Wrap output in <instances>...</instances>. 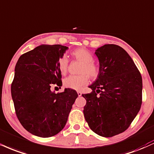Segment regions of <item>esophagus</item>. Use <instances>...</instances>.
<instances>
[{
    "label": "esophagus",
    "mask_w": 154,
    "mask_h": 154,
    "mask_svg": "<svg viewBox=\"0 0 154 154\" xmlns=\"http://www.w3.org/2000/svg\"><path fill=\"white\" fill-rule=\"evenodd\" d=\"M77 95H78V96H81L82 95V92L80 91H77Z\"/></svg>",
    "instance_id": "1"
}]
</instances>
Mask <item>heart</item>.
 <instances>
[{"mask_svg":"<svg viewBox=\"0 0 154 154\" xmlns=\"http://www.w3.org/2000/svg\"><path fill=\"white\" fill-rule=\"evenodd\" d=\"M72 58L82 63L80 72L82 75H71L67 77L63 81V84L66 88L79 90L86 85L89 82V77L86 75L88 73L92 79H96L99 77L100 68L95 62H93V55L85 48H79L71 52ZM57 67L62 75H65L69 69V60L66 56L59 57L57 62Z\"/></svg>","mask_w":154,"mask_h":154,"instance_id":"1","label":"heart"}]
</instances>
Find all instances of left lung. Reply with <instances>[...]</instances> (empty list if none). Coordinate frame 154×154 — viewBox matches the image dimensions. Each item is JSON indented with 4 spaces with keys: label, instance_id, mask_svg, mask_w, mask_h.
Instances as JSON below:
<instances>
[{
    "label": "left lung",
    "instance_id": "obj_1",
    "mask_svg": "<svg viewBox=\"0 0 154 154\" xmlns=\"http://www.w3.org/2000/svg\"><path fill=\"white\" fill-rule=\"evenodd\" d=\"M100 75L83 94L84 116L90 129L103 137L127 130L142 103V77L133 59L123 48L105 44L95 51Z\"/></svg>",
    "mask_w": 154,
    "mask_h": 154
}]
</instances>
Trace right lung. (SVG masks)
Listing matches in <instances>:
<instances>
[{
	"mask_svg": "<svg viewBox=\"0 0 154 154\" xmlns=\"http://www.w3.org/2000/svg\"><path fill=\"white\" fill-rule=\"evenodd\" d=\"M67 49L42 44L22 54L15 66L11 96L16 116L36 136L48 138L60 132L78 96L69 88L57 94L51 90V87L62 85L57 62Z\"/></svg>",
	"mask_w": 154,
	"mask_h": 154,
	"instance_id": "add662e5",
	"label": "right lung"
}]
</instances>
